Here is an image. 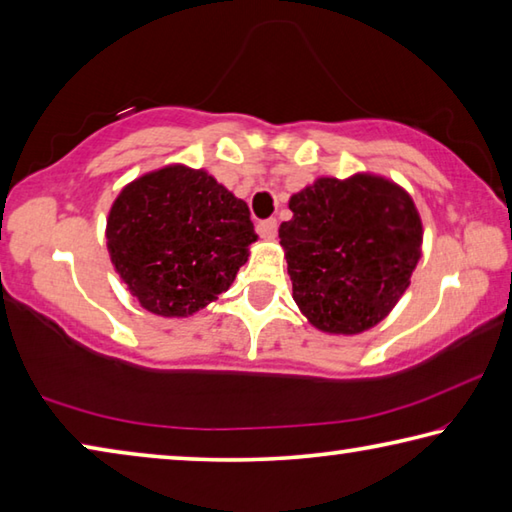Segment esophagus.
<instances>
[{"mask_svg":"<svg viewBox=\"0 0 512 512\" xmlns=\"http://www.w3.org/2000/svg\"><path fill=\"white\" fill-rule=\"evenodd\" d=\"M257 232H259V235H262L264 239H275V235H277V221H275V219L259 221V223H257Z\"/></svg>","mask_w":512,"mask_h":512,"instance_id":"1","label":"esophagus"}]
</instances>
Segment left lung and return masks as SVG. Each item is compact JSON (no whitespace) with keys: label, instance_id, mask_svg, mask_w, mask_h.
Instances as JSON below:
<instances>
[{"label":"left lung","instance_id":"left-lung-1","mask_svg":"<svg viewBox=\"0 0 512 512\" xmlns=\"http://www.w3.org/2000/svg\"><path fill=\"white\" fill-rule=\"evenodd\" d=\"M280 225L293 300L314 327L359 334L375 327L409 287L422 221L402 187L370 173L318 178L293 194Z\"/></svg>","mask_w":512,"mask_h":512}]
</instances>
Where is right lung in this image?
Masks as SVG:
<instances>
[{
  "mask_svg": "<svg viewBox=\"0 0 512 512\" xmlns=\"http://www.w3.org/2000/svg\"><path fill=\"white\" fill-rule=\"evenodd\" d=\"M106 239L137 302L183 318L230 289L257 235L241 198L203 169L171 164L121 189Z\"/></svg>",
  "mask_w": 512,
  "mask_h": 512,
  "instance_id": "1",
  "label": "right lung"
}]
</instances>
